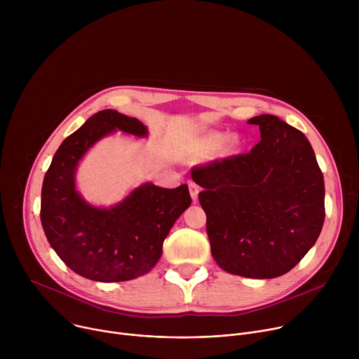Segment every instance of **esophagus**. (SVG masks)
I'll return each instance as SVG.
<instances>
[{"instance_id": "1", "label": "esophagus", "mask_w": 359, "mask_h": 359, "mask_svg": "<svg viewBox=\"0 0 359 359\" xmlns=\"http://www.w3.org/2000/svg\"><path fill=\"white\" fill-rule=\"evenodd\" d=\"M189 190H190V196L193 198V201L197 200V194H198V184L194 182H189Z\"/></svg>"}]
</instances>
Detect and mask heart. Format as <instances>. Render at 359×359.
I'll use <instances>...</instances> for the list:
<instances>
[{
	"mask_svg": "<svg viewBox=\"0 0 359 359\" xmlns=\"http://www.w3.org/2000/svg\"><path fill=\"white\" fill-rule=\"evenodd\" d=\"M224 139H226V136L223 133H212V135H208V136L200 137V139L191 142L187 146L186 151L189 153V155L196 156V158L208 156V155H210L212 151H215L224 142ZM238 144H240L238 139L233 137L227 143V150H236L238 147Z\"/></svg>",
	"mask_w": 359,
	"mask_h": 359,
	"instance_id": "heart-1",
	"label": "heart"
}]
</instances>
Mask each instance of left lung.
<instances>
[{
    "label": "left lung",
    "instance_id": "obj_1",
    "mask_svg": "<svg viewBox=\"0 0 359 359\" xmlns=\"http://www.w3.org/2000/svg\"><path fill=\"white\" fill-rule=\"evenodd\" d=\"M262 140L248 153L191 169L203 187L212 254L224 271L276 278L294 269L324 224V176L305 135L274 115L248 121Z\"/></svg>",
    "mask_w": 359,
    "mask_h": 359
}]
</instances>
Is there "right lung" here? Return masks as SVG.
Returning a JSON list of instances; mask_svg holds the SVG:
<instances>
[{
    "mask_svg": "<svg viewBox=\"0 0 359 359\" xmlns=\"http://www.w3.org/2000/svg\"><path fill=\"white\" fill-rule=\"evenodd\" d=\"M116 129L147 135L136 118L112 109L95 114L58 147L41 191V223L50 247L72 271L100 283L149 273L172 226L191 203L187 184L163 189L144 183L115 208L86 204L75 190L76 165L96 140Z\"/></svg>",
    "mask_w": 359,
    "mask_h": 359,
    "instance_id": "1",
    "label": "right lung"
}]
</instances>
